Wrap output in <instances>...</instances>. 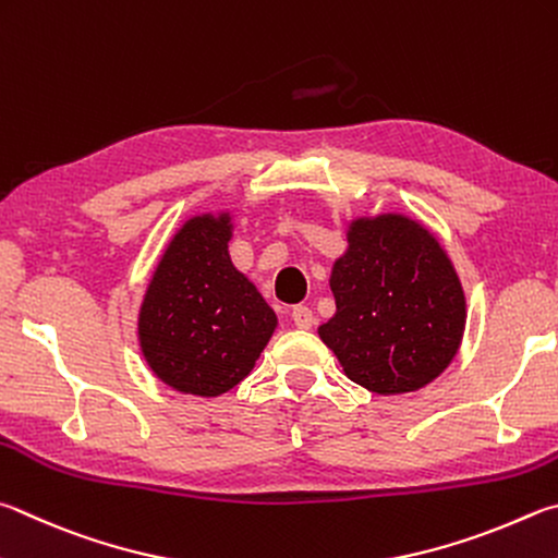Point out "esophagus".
Instances as JSON below:
<instances>
[{
    "label": "esophagus",
    "instance_id": "esophagus-1",
    "mask_svg": "<svg viewBox=\"0 0 558 558\" xmlns=\"http://www.w3.org/2000/svg\"><path fill=\"white\" fill-rule=\"evenodd\" d=\"M292 322H295L298 329H310L314 324V314L310 307L298 305V307H292Z\"/></svg>",
    "mask_w": 558,
    "mask_h": 558
}]
</instances>
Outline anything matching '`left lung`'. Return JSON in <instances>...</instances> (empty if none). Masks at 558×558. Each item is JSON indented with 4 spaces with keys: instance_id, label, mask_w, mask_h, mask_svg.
Masks as SVG:
<instances>
[{
    "instance_id": "1",
    "label": "left lung",
    "mask_w": 558,
    "mask_h": 558,
    "mask_svg": "<svg viewBox=\"0 0 558 558\" xmlns=\"http://www.w3.org/2000/svg\"><path fill=\"white\" fill-rule=\"evenodd\" d=\"M333 260L337 314L319 327L347 376L376 395L420 390L449 368L465 295L437 236L404 215L353 219Z\"/></svg>"
}]
</instances>
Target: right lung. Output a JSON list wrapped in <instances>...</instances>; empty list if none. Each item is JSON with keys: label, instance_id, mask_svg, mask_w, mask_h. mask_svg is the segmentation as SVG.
Here are the masks:
<instances>
[{"label": "right lung", "instance_id": "right-lung-1", "mask_svg": "<svg viewBox=\"0 0 558 558\" xmlns=\"http://www.w3.org/2000/svg\"><path fill=\"white\" fill-rule=\"evenodd\" d=\"M229 211L190 217L170 239L138 312V343L170 388L217 398L244 380L278 327L229 256Z\"/></svg>", "mask_w": 558, "mask_h": 558}]
</instances>
